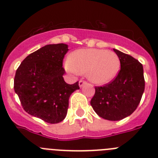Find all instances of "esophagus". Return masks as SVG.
Here are the masks:
<instances>
[{"instance_id": "1", "label": "esophagus", "mask_w": 158, "mask_h": 158, "mask_svg": "<svg viewBox=\"0 0 158 158\" xmlns=\"http://www.w3.org/2000/svg\"><path fill=\"white\" fill-rule=\"evenodd\" d=\"M85 83H87V82H86V81H84V80H79V87H82L83 86V85L85 84Z\"/></svg>"}]
</instances>
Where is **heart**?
<instances>
[{
	"label": "heart",
	"mask_w": 158,
	"mask_h": 158,
	"mask_svg": "<svg viewBox=\"0 0 158 158\" xmlns=\"http://www.w3.org/2000/svg\"><path fill=\"white\" fill-rule=\"evenodd\" d=\"M66 68L71 73L87 74L89 79L97 84L113 80L120 69V60L112 51L102 49H79L71 56Z\"/></svg>",
	"instance_id": "b5f03b06"
}]
</instances>
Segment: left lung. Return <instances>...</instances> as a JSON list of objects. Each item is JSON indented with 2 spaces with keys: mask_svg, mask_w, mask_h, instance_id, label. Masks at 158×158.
I'll return each instance as SVG.
<instances>
[{
  "mask_svg": "<svg viewBox=\"0 0 158 158\" xmlns=\"http://www.w3.org/2000/svg\"><path fill=\"white\" fill-rule=\"evenodd\" d=\"M120 60L121 69L114 79L102 87H95L90 105L104 119L118 121L137 109L145 90L143 67L130 55L114 49Z\"/></svg>",
  "mask_w": 158,
  "mask_h": 158,
  "instance_id": "8db88e82",
  "label": "left lung"
}]
</instances>
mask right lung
I'll return each mask as SVG.
<instances>
[{
  "label": "right lung",
  "mask_w": 158,
  "mask_h": 158,
  "mask_svg": "<svg viewBox=\"0 0 158 158\" xmlns=\"http://www.w3.org/2000/svg\"><path fill=\"white\" fill-rule=\"evenodd\" d=\"M68 51L65 44L45 45L28 55L15 75L14 90L24 110L52 124L65 118L70 96L79 89V81L68 84L63 77Z\"/></svg>",
  "instance_id": "add662e5"
}]
</instances>
